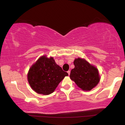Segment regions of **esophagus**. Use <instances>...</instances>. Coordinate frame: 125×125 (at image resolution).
I'll return each instance as SVG.
<instances>
[{
  "mask_svg": "<svg viewBox=\"0 0 125 125\" xmlns=\"http://www.w3.org/2000/svg\"><path fill=\"white\" fill-rule=\"evenodd\" d=\"M67 73H68L69 76V75H70V71H67Z\"/></svg>",
  "mask_w": 125,
  "mask_h": 125,
  "instance_id": "1",
  "label": "esophagus"
}]
</instances>
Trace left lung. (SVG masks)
I'll return each instance as SVG.
<instances>
[{
	"label": "left lung",
	"instance_id": "1",
	"mask_svg": "<svg viewBox=\"0 0 125 125\" xmlns=\"http://www.w3.org/2000/svg\"><path fill=\"white\" fill-rule=\"evenodd\" d=\"M75 68L71 70L70 78L83 91H90L96 86L100 79L98 69L84 58L73 61Z\"/></svg>",
	"mask_w": 125,
	"mask_h": 125
}]
</instances>
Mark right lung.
Returning <instances> with one entry per match:
<instances>
[{
	"label": "right lung",
	"mask_w": 125,
	"mask_h": 125,
	"mask_svg": "<svg viewBox=\"0 0 125 125\" xmlns=\"http://www.w3.org/2000/svg\"><path fill=\"white\" fill-rule=\"evenodd\" d=\"M67 76L68 73L55 63L54 58L43 55L30 68L27 79L31 88L37 94L48 95Z\"/></svg>",
	"instance_id": "1"
}]
</instances>
